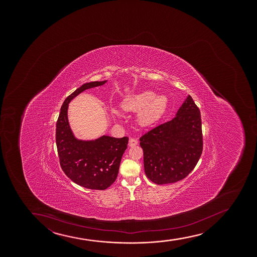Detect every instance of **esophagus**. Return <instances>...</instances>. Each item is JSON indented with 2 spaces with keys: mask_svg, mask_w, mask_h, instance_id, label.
Returning a JSON list of instances; mask_svg holds the SVG:
<instances>
[{
  "mask_svg": "<svg viewBox=\"0 0 257 257\" xmlns=\"http://www.w3.org/2000/svg\"><path fill=\"white\" fill-rule=\"evenodd\" d=\"M137 144H138V140L135 139V138H131V139H130L128 145H130V147H135V146H136Z\"/></svg>",
  "mask_w": 257,
  "mask_h": 257,
  "instance_id": "1",
  "label": "esophagus"
}]
</instances>
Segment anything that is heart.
<instances>
[{
    "label": "heart",
    "instance_id": "heart-1",
    "mask_svg": "<svg viewBox=\"0 0 257 257\" xmlns=\"http://www.w3.org/2000/svg\"><path fill=\"white\" fill-rule=\"evenodd\" d=\"M167 97L165 95L156 96L152 91H145L130 97L124 102L122 106L127 110H140L139 121L142 125H151L156 122L165 111L167 106ZM117 115L115 110H113Z\"/></svg>",
    "mask_w": 257,
    "mask_h": 257
}]
</instances>
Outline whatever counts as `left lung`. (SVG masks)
I'll return each instance as SVG.
<instances>
[{"instance_id": "8db88e82", "label": "left lung", "mask_w": 257, "mask_h": 257, "mask_svg": "<svg viewBox=\"0 0 257 257\" xmlns=\"http://www.w3.org/2000/svg\"><path fill=\"white\" fill-rule=\"evenodd\" d=\"M145 173L153 183L183 180L191 172L203 150L200 109L188 95L177 115L140 138Z\"/></svg>"}]
</instances>
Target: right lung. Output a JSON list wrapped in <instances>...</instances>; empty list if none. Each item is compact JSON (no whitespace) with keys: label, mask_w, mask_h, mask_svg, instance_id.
Listing matches in <instances>:
<instances>
[{"label":"right lung","mask_w":257,"mask_h":257,"mask_svg":"<svg viewBox=\"0 0 257 257\" xmlns=\"http://www.w3.org/2000/svg\"><path fill=\"white\" fill-rule=\"evenodd\" d=\"M105 82L106 80L86 83L76 89L62 103L56 121V148L62 171L78 185L97 190L106 189L116 179L128 138L103 136L89 142L77 140L68 123V107L80 92Z\"/></svg>","instance_id":"add662e5"}]
</instances>
